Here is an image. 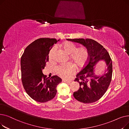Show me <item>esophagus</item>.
<instances>
[{"instance_id":"obj_1","label":"esophagus","mask_w":129,"mask_h":129,"mask_svg":"<svg viewBox=\"0 0 129 129\" xmlns=\"http://www.w3.org/2000/svg\"><path fill=\"white\" fill-rule=\"evenodd\" d=\"M62 81L63 82L67 83H70L71 82V80H66V79H63Z\"/></svg>"}]
</instances>
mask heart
<instances>
[{
  "instance_id": "heart-1",
  "label": "heart",
  "mask_w": 129,
  "mask_h": 129,
  "mask_svg": "<svg viewBox=\"0 0 129 129\" xmlns=\"http://www.w3.org/2000/svg\"><path fill=\"white\" fill-rule=\"evenodd\" d=\"M64 51L70 55V58L78 67L83 66L89 57V52L85 47H80L77 49V46L71 42H66L62 44ZM56 47H52L49 56L52 59L55 53ZM56 72L62 78H69L75 72V67L72 64L68 63L60 65L56 68Z\"/></svg>"
}]
</instances>
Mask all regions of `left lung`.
Instances as JSON below:
<instances>
[{"label":"left lung","mask_w":129,"mask_h":129,"mask_svg":"<svg viewBox=\"0 0 129 129\" xmlns=\"http://www.w3.org/2000/svg\"><path fill=\"white\" fill-rule=\"evenodd\" d=\"M79 43L86 47L89 52L88 61L86 65L76 75L75 82L79 83V88L73 96L76 100L85 104L95 102L103 96L109 86L112 74V60L105 47L90 39H67ZM104 60L106 66L104 73L97 75L95 66Z\"/></svg>","instance_id":"1"}]
</instances>
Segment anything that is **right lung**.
Masks as SVG:
<instances>
[{"label":"right lung","instance_id":"obj_1","mask_svg":"<svg viewBox=\"0 0 129 129\" xmlns=\"http://www.w3.org/2000/svg\"><path fill=\"white\" fill-rule=\"evenodd\" d=\"M59 40L40 38L27 46L21 58V80L28 95L39 103H45L55 96L56 87L62 79L55 75L51 78L43 74L49 61V52Z\"/></svg>","mask_w":129,"mask_h":129}]
</instances>
